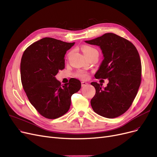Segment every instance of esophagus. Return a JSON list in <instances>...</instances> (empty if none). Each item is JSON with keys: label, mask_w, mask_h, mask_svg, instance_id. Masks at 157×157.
Returning <instances> with one entry per match:
<instances>
[{"label": "esophagus", "mask_w": 157, "mask_h": 157, "mask_svg": "<svg viewBox=\"0 0 157 157\" xmlns=\"http://www.w3.org/2000/svg\"><path fill=\"white\" fill-rule=\"evenodd\" d=\"M81 85H82V87H85V86H87L88 84H87V82H82Z\"/></svg>", "instance_id": "esophagus-1"}]
</instances>
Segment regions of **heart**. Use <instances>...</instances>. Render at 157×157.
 I'll return each instance as SVG.
<instances>
[{
	"label": "heart",
	"mask_w": 157,
	"mask_h": 157,
	"mask_svg": "<svg viewBox=\"0 0 157 157\" xmlns=\"http://www.w3.org/2000/svg\"><path fill=\"white\" fill-rule=\"evenodd\" d=\"M82 50L83 52H84L85 56H87V55H88V54L92 53L93 52L96 51L94 48L90 47V46H88V45L83 46V47L82 48ZM76 76L78 77H80V78H86L87 77L88 75L85 71L79 70V71H77Z\"/></svg>",
	"instance_id": "obj_1"
}]
</instances>
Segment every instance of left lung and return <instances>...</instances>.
<instances>
[{
    "label": "left lung",
    "instance_id": "left-lung-1",
    "mask_svg": "<svg viewBox=\"0 0 157 157\" xmlns=\"http://www.w3.org/2000/svg\"><path fill=\"white\" fill-rule=\"evenodd\" d=\"M85 42L99 46L103 60L94 75L108 79L106 87L91 82L96 94L90 101L94 112L108 118L119 117L132 105L141 81V63L135 46L127 39L113 33Z\"/></svg>",
    "mask_w": 157,
    "mask_h": 157
}]
</instances>
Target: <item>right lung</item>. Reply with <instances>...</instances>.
Returning <instances> with one entry per match:
<instances>
[{"label":"right lung","instance_id":"right-lung-1","mask_svg":"<svg viewBox=\"0 0 157 157\" xmlns=\"http://www.w3.org/2000/svg\"><path fill=\"white\" fill-rule=\"evenodd\" d=\"M75 42L45 37L25 51L21 60L22 86L30 103L43 117L55 119L70 109L71 97L81 87L80 80L70 79L61 85L56 76L64 68V55Z\"/></svg>","mask_w":157,"mask_h":157}]
</instances>
